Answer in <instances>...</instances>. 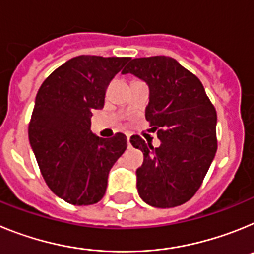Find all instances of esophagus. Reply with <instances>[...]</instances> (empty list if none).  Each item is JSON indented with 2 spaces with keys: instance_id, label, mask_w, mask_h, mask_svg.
Instances as JSON below:
<instances>
[{
  "instance_id": "obj_1",
  "label": "esophagus",
  "mask_w": 254,
  "mask_h": 254,
  "mask_svg": "<svg viewBox=\"0 0 254 254\" xmlns=\"http://www.w3.org/2000/svg\"><path fill=\"white\" fill-rule=\"evenodd\" d=\"M127 145L130 147V134H127Z\"/></svg>"
}]
</instances>
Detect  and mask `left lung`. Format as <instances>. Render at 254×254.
Listing matches in <instances>:
<instances>
[{
	"label": "left lung",
	"instance_id": "1",
	"mask_svg": "<svg viewBox=\"0 0 254 254\" xmlns=\"http://www.w3.org/2000/svg\"><path fill=\"white\" fill-rule=\"evenodd\" d=\"M127 72L148 84L145 119L161 140L154 148L139 135L130 138L144 156L138 193L153 207L180 206L197 193L217 151L215 106L199 79L173 57L133 59L123 70Z\"/></svg>",
	"mask_w": 254,
	"mask_h": 254
}]
</instances>
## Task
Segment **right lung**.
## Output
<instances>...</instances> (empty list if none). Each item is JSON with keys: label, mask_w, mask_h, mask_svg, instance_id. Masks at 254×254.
Here are the masks:
<instances>
[{"label": "right lung", "mask_w": 254, "mask_h": 254, "mask_svg": "<svg viewBox=\"0 0 254 254\" xmlns=\"http://www.w3.org/2000/svg\"><path fill=\"white\" fill-rule=\"evenodd\" d=\"M130 57L81 55L50 74L39 88L28 134L50 189L74 206L103 198L127 136L100 138L90 131L93 110L103 109L106 89Z\"/></svg>", "instance_id": "add662e5"}]
</instances>
